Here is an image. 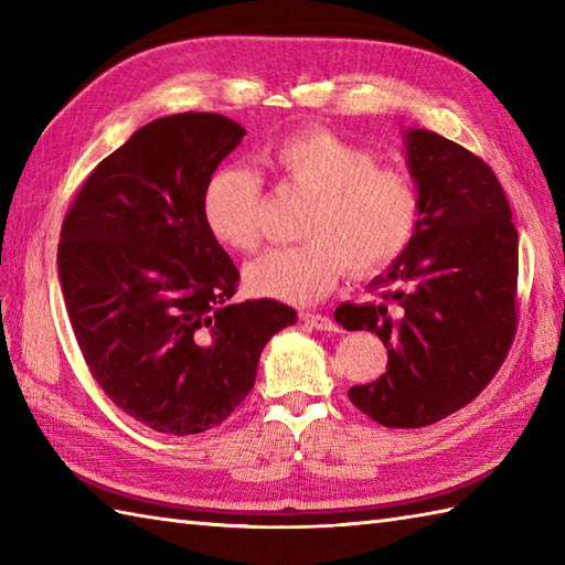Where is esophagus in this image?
<instances>
[{
	"instance_id": "1",
	"label": "esophagus",
	"mask_w": 565,
	"mask_h": 565,
	"mask_svg": "<svg viewBox=\"0 0 565 565\" xmlns=\"http://www.w3.org/2000/svg\"><path fill=\"white\" fill-rule=\"evenodd\" d=\"M301 320L306 322V326H310V328H316V330H326V332H338L340 328H338V322H334L332 318H328V316H320V313H301Z\"/></svg>"
}]
</instances>
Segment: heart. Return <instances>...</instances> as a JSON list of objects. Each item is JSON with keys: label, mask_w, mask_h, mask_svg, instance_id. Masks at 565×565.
<instances>
[{"label": "heart", "mask_w": 565, "mask_h": 565, "mask_svg": "<svg viewBox=\"0 0 565 565\" xmlns=\"http://www.w3.org/2000/svg\"><path fill=\"white\" fill-rule=\"evenodd\" d=\"M284 184L310 196L301 233L306 243L271 247L252 259V294L306 306L326 296L344 267L374 274L398 259L423 218V191L413 174L379 167L374 152L328 128H303L264 152ZM262 182L237 164L215 170L201 196L203 223L227 249L259 245Z\"/></svg>", "instance_id": "obj_1"}]
</instances>
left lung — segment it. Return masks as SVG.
I'll list each match as a JSON object with an SVG mask.
<instances>
[{
	"label": "left lung",
	"instance_id": "1",
	"mask_svg": "<svg viewBox=\"0 0 565 565\" xmlns=\"http://www.w3.org/2000/svg\"><path fill=\"white\" fill-rule=\"evenodd\" d=\"M405 154L423 191L413 243L371 284L374 301L334 310L344 330L386 344V374L350 388L383 427H425L471 403L518 332V231L495 172L425 128L407 130Z\"/></svg>",
	"mask_w": 565,
	"mask_h": 565
}]
</instances>
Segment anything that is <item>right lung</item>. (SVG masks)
<instances>
[{
  "mask_svg": "<svg viewBox=\"0 0 565 565\" xmlns=\"http://www.w3.org/2000/svg\"><path fill=\"white\" fill-rule=\"evenodd\" d=\"M243 136L221 114L150 121L94 167L60 231V289L84 362L162 435L231 417L264 344L298 318L271 298L233 301L239 274L203 223V189Z\"/></svg>",
  "mask_w": 565,
  "mask_h": 565,
  "instance_id": "1",
  "label": "right lung"
}]
</instances>
